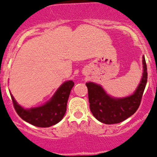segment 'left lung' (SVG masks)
Masks as SVG:
<instances>
[{
  "instance_id": "obj_1",
  "label": "left lung",
  "mask_w": 157,
  "mask_h": 157,
  "mask_svg": "<svg viewBox=\"0 0 157 157\" xmlns=\"http://www.w3.org/2000/svg\"><path fill=\"white\" fill-rule=\"evenodd\" d=\"M143 64L144 73L140 84L133 94L128 97L114 98L109 96L100 85L92 82L86 83L90 109L96 119L104 124H117L130 117L138 110L148 78L144 56Z\"/></svg>"
}]
</instances>
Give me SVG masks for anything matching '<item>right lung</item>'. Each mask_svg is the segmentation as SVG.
Wrapping results in <instances>:
<instances>
[{
  "label": "right lung",
  "mask_w": 157,
  "mask_h": 157,
  "mask_svg": "<svg viewBox=\"0 0 157 157\" xmlns=\"http://www.w3.org/2000/svg\"><path fill=\"white\" fill-rule=\"evenodd\" d=\"M75 83L72 80L66 81L59 87L50 101L43 106L31 109H24L18 104L11 94L16 112L23 120L39 128H48L60 122L67 111L71 90Z\"/></svg>",
  "instance_id": "right-lung-1"
}]
</instances>
